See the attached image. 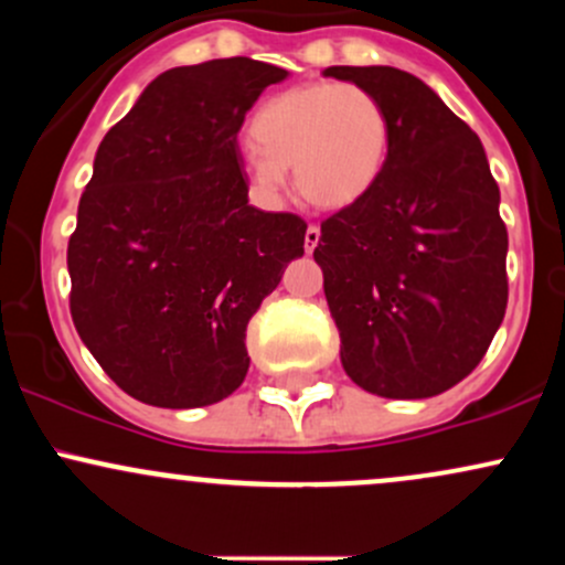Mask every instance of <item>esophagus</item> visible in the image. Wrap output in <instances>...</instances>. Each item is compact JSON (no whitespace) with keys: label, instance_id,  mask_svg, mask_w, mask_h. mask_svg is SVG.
Masks as SVG:
<instances>
[{"label":"esophagus","instance_id":"1","mask_svg":"<svg viewBox=\"0 0 565 565\" xmlns=\"http://www.w3.org/2000/svg\"><path fill=\"white\" fill-rule=\"evenodd\" d=\"M321 238V228L316 223L308 225V231H305V252H313L316 244H319Z\"/></svg>","mask_w":565,"mask_h":565}]
</instances>
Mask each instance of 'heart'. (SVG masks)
<instances>
[{
    "label": "heart",
    "instance_id": "b5f03b06",
    "mask_svg": "<svg viewBox=\"0 0 565 565\" xmlns=\"http://www.w3.org/2000/svg\"><path fill=\"white\" fill-rule=\"evenodd\" d=\"M246 157L252 183L268 199L295 167L297 191L323 210L355 204L377 185L391 151V121L372 89L310 82L284 89L252 116Z\"/></svg>",
    "mask_w": 565,
    "mask_h": 565
}]
</instances>
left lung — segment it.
<instances>
[{"instance_id": "1", "label": "left lung", "mask_w": 565, "mask_h": 565, "mask_svg": "<svg viewBox=\"0 0 565 565\" xmlns=\"http://www.w3.org/2000/svg\"><path fill=\"white\" fill-rule=\"evenodd\" d=\"M391 121L377 185L321 223L313 257L348 377L382 398H430L481 364L508 308V228L478 135L417 76L332 66Z\"/></svg>"}]
</instances>
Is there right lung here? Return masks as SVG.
<instances>
[{
    "label": "right lung",
    "instance_id": "1",
    "mask_svg": "<svg viewBox=\"0 0 565 565\" xmlns=\"http://www.w3.org/2000/svg\"><path fill=\"white\" fill-rule=\"evenodd\" d=\"M287 71L223 57L157 76L95 153L68 238L71 319L121 391L217 404L249 369L246 323L302 257L305 220L249 204L238 129Z\"/></svg>",
    "mask_w": 565,
    "mask_h": 565
}]
</instances>
